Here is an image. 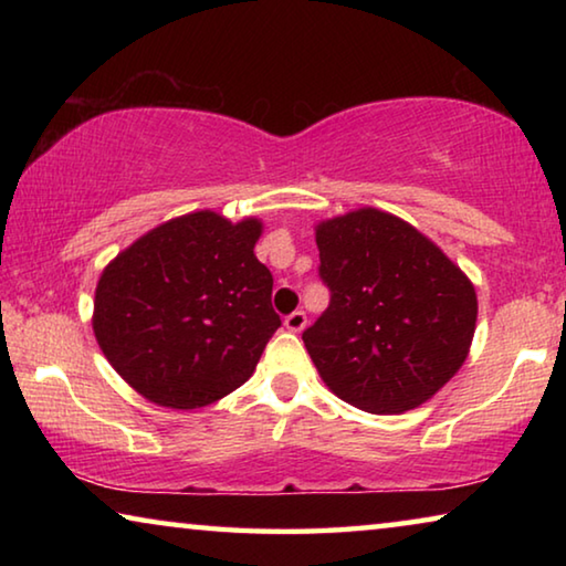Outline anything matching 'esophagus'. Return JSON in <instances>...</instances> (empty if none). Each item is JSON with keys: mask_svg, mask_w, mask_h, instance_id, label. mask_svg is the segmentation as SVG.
Masks as SVG:
<instances>
[{"mask_svg": "<svg viewBox=\"0 0 566 566\" xmlns=\"http://www.w3.org/2000/svg\"><path fill=\"white\" fill-rule=\"evenodd\" d=\"M284 327L290 332H302L306 327V314L302 310H296L292 314H286L284 317Z\"/></svg>", "mask_w": 566, "mask_h": 566, "instance_id": "34e87169", "label": "esophagus"}]
</instances>
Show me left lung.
I'll list each match as a JSON object with an SVG mask.
<instances>
[{
    "instance_id": "left-lung-1",
    "label": "left lung",
    "mask_w": 566,
    "mask_h": 566,
    "mask_svg": "<svg viewBox=\"0 0 566 566\" xmlns=\"http://www.w3.org/2000/svg\"><path fill=\"white\" fill-rule=\"evenodd\" d=\"M317 247L329 306L302 332L314 367L371 415L419 407L467 359L472 282L415 227L371 207L322 222Z\"/></svg>"
}]
</instances>
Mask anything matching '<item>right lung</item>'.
Listing matches in <instances>:
<instances>
[{"instance_id": "add662e5", "label": "right lung", "mask_w": 566, "mask_h": 566, "mask_svg": "<svg viewBox=\"0 0 566 566\" xmlns=\"http://www.w3.org/2000/svg\"><path fill=\"white\" fill-rule=\"evenodd\" d=\"M256 219L195 212L151 229L102 272L94 334L122 379L171 409H197L252 377L282 327Z\"/></svg>"}]
</instances>
